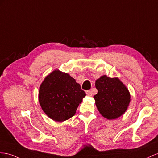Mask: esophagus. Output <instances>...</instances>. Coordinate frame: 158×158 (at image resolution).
I'll return each instance as SVG.
<instances>
[{"label":"esophagus","instance_id":"1","mask_svg":"<svg viewBox=\"0 0 158 158\" xmlns=\"http://www.w3.org/2000/svg\"><path fill=\"white\" fill-rule=\"evenodd\" d=\"M86 94L87 95L89 96H91L92 95V91L91 90H88V91H86Z\"/></svg>","mask_w":158,"mask_h":158}]
</instances>
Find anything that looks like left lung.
<instances>
[{
	"label": "left lung",
	"instance_id": "left-lung-1",
	"mask_svg": "<svg viewBox=\"0 0 158 158\" xmlns=\"http://www.w3.org/2000/svg\"><path fill=\"white\" fill-rule=\"evenodd\" d=\"M95 87L98 92L94 98L98 110L104 118L117 119L127 110L130 94L118 78L103 75L96 81Z\"/></svg>",
	"mask_w": 158,
	"mask_h": 158
}]
</instances>
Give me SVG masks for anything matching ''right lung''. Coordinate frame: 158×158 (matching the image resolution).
I'll return each instance as SVG.
<instances>
[{"mask_svg":"<svg viewBox=\"0 0 158 158\" xmlns=\"http://www.w3.org/2000/svg\"><path fill=\"white\" fill-rule=\"evenodd\" d=\"M85 95L80 85L69 75L55 70L40 85L39 101L42 110L51 119L63 121L75 114Z\"/></svg>","mask_w":158,"mask_h":158,"instance_id":"add662e5","label":"right lung"}]
</instances>
